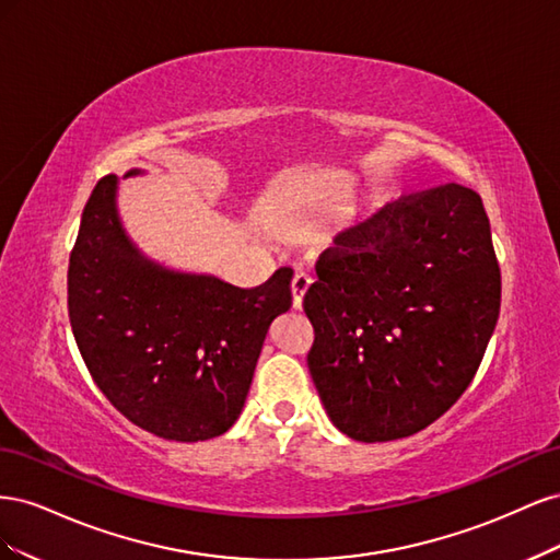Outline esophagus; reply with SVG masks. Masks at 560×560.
<instances>
[{
  "instance_id": "34e87169",
  "label": "esophagus",
  "mask_w": 560,
  "mask_h": 560,
  "mask_svg": "<svg viewBox=\"0 0 560 560\" xmlns=\"http://www.w3.org/2000/svg\"><path fill=\"white\" fill-rule=\"evenodd\" d=\"M311 278L308 276H294L292 280V308L301 311L303 308V299H306L311 290Z\"/></svg>"
}]
</instances>
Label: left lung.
Instances as JSON below:
<instances>
[{
  "mask_svg": "<svg viewBox=\"0 0 560 560\" xmlns=\"http://www.w3.org/2000/svg\"><path fill=\"white\" fill-rule=\"evenodd\" d=\"M500 292L483 202L460 184L413 196L319 259L303 299L308 371L336 430L395 442L444 416L477 374Z\"/></svg>",
  "mask_w": 560,
  "mask_h": 560,
  "instance_id": "8db88e82",
  "label": "left lung"
}]
</instances>
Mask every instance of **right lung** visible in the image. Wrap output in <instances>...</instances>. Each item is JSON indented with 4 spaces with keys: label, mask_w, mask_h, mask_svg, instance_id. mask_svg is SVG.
Masks as SVG:
<instances>
[{
    "label": "right lung",
    "mask_w": 560,
    "mask_h": 560,
    "mask_svg": "<svg viewBox=\"0 0 560 560\" xmlns=\"http://www.w3.org/2000/svg\"><path fill=\"white\" fill-rule=\"evenodd\" d=\"M135 175L144 171L124 177ZM292 276L278 268L241 290L147 257L109 175L81 214L67 306L81 358L116 411L161 439L206 442L238 420L270 322L292 306Z\"/></svg>",
    "instance_id": "add662e5"
}]
</instances>
